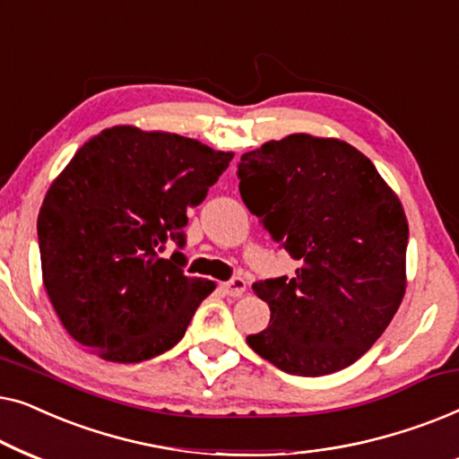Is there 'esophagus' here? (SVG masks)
<instances>
[{
	"label": "esophagus",
	"mask_w": 459,
	"mask_h": 459,
	"mask_svg": "<svg viewBox=\"0 0 459 459\" xmlns=\"http://www.w3.org/2000/svg\"><path fill=\"white\" fill-rule=\"evenodd\" d=\"M221 290L228 294V297H242L244 290H247V281H244L240 275H236V278L223 281Z\"/></svg>",
	"instance_id": "1"
}]
</instances>
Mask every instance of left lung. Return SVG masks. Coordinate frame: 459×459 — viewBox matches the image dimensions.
<instances>
[{"label": "left lung", "mask_w": 459, "mask_h": 459, "mask_svg": "<svg viewBox=\"0 0 459 459\" xmlns=\"http://www.w3.org/2000/svg\"><path fill=\"white\" fill-rule=\"evenodd\" d=\"M238 179L248 211L300 263L294 278L255 281L272 317L248 347L294 376L349 368L403 300L410 228L399 198L359 150L307 134L242 154Z\"/></svg>", "instance_id": "1"}]
</instances>
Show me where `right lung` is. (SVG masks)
Masks as SVG:
<instances>
[{
    "label": "right lung",
    "instance_id": "right-lung-1",
    "mask_svg": "<svg viewBox=\"0 0 459 459\" xmlns=\"http://www.w3.org/2000/svg\"><path fill=\"white\" fill-rule=\"evenodd\" d=\"M198 140L112 127L77 150L37 219L48 297L74 341L117 363H140L184 338L215 290L187 278L186 212L230 160ZM179 251L162 260L164 244Z\"/></svg>",
    "mask_w": 459,
    "mask_h": 459
}]
</instances>
